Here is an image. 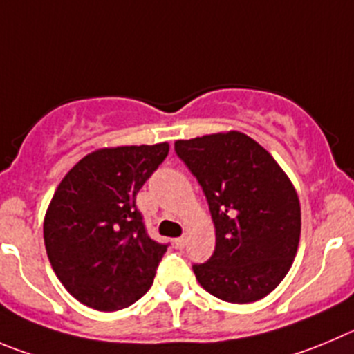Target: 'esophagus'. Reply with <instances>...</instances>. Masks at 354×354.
<instances>
[{"label": "esophagus", "instance_id": "1", "mask_svg": "<svg viewBox=\"0 0 354 354\" xmlns=\"http://www.w3.org/2000/svg\"><path fill=\"white\" fill-rule=\"evenodd\" d=\"M174 244H176V248H185V244H187V237L185 236H181V237H178V239H174Z\"/></svg>", "mask_w": 354, "mask_h": 354}]
</instances>
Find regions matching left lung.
Returning <instances> with one entry per match:
<instances>
[{
	"mask_svg": "<svg viewBox=\"0 0 354 354\" xmlns=\"http://www.w3.org/2000/svg\"><path fill=\"white\" fill-rule=\"evenodd\" d=\"M197 178L214 223V253L194 266L206 292L232 304L269 295L285 279L300 241L297 190L272 155L239 131L174 143Z\"/></svg>",
	"mask_w": 354,
	"mask_h": 354,
	"instance_id": "1",
	"label": "left lung"
}]
</instances>
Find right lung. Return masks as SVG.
Instances as JSON below:
<instances>
[{
  "mask_svg": "<svg viewBox=\"0 0 354 354\" xmlns=\"http://www.w3.org/2000/svg\"><path fill=\"white\" fill-rule=\"evenodd\" d=\"M169 143L99 148L59 183L43 239L55 276L78 302L118 311L150 290L167 244L151 239L136 196Z\"/></svg>",
  "mask_w": 354,
  "mask_h": 354,
  "instance_id": "1",
  "label": "right lung"
}]
</instances>
